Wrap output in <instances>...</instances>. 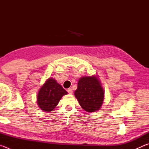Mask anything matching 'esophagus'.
Wrapping results in <instances>:
<instances>
[{
	"label": "esophagus",
	"instance_id": "34e87169",
	"mask_svg": "<svg viewBox=\"0 0 149 149\" xmlns=\"http://www.w3.org/2000/svg\"><path fill=\"white\" fill-rule=\"evenodd\" d=\"M67 91L68 92L69 94H72V93H73V91H72V88H69V89H68Z\"/></svg>",
	"mask_w": 149,
	"mask_h": 149
}]
</instances>
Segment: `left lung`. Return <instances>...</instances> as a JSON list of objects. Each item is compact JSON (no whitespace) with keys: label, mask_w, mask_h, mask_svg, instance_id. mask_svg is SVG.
Instances as JSON below:
<instances>
[{"label":"left lung","mask_w":149,"mask_h":149,"mask_svg":"<svg viewBox=\"0 0 149 149\" xmlns=\"http://www.w3.org/2000/svg\"><path fill=\"white\" fill-rule=\"evenodd\" d=\"M74 95L83 109L89 112L99 110L104 101V90L97 76L81 77Z\"/></svg>","instance_id":"left-lung-1"}]
</instances>
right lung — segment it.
<instances>
[{
    "label": "right lung",
    "mask_w": 149,
    "mask_h": 149,
    "mask_svg": "<svg viewBox=\"0 0 149 149\" xmlns=\"http://www.w3.org/2000/svg\"><path fill=\"white\" fill-rule=\"evenodd\" d=\"M68 92L53 78L48 79L40 88L37 95L38 107L45 112H50Z\"/></svg>",
    "instance_id": "add662e5"
}]
</instances>
